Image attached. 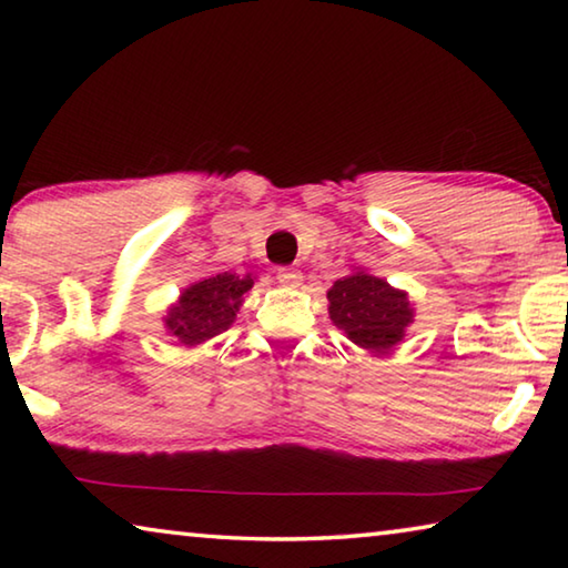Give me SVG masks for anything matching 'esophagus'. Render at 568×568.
Instances as JSON below:
<instances>
[{"instance_id": "obj_1", "label": "esophagus", "mask_w": 568, "mask_h": 568, "mask_svg": "<svg viewBox=\"0 0 568 568\" xmlns=\"http://www.w3.org/2000/svg\"><path fill=\"white\" fill-rule=\"evenodd\" d=\"M303 281V273L297 267H277V283L285 287H297Z\"/></svg>"}]
</instances>
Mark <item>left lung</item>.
Listing matches in <instances>:
<instances>
[{"mask_svg": "<svg viewBox=\"0 0 568 568\" xmlns=\"http://www.w3.org/2000/svg\"><path fill=\"white\" fill-rule=\"evenodd\" d=\"M328 315L345 338L371 353H388L406 338L416 318L406 291L365 271L335 281L328 291Z\"/></svg>", "mask_w": 568, "mask_h": 568, "instance_id": "1", "label": "left lung"}]
</instances>
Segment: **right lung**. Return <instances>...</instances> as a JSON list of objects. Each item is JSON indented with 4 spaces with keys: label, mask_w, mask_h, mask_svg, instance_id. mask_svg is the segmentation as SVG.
Segmentation results:
<instances>
[{
    "label": "right lung",
    "mask_w": 568,
    "mask_h": 568,
    "mask_svg": "<svg viewBox=\"0 0 568 568\" xmlns=\"http://www.w3.org/2000/svg\"><path fill=\"white\" fill-rule=\"evenodd\" d=\"M253 275L217 273L182 287L175 303L168 307L165 331L178 345L195 348L215 335L225 333L235 323L245 293L253 287Z\"/></svg>",
    "instance_id": "obj_1"
}]
</instances>
